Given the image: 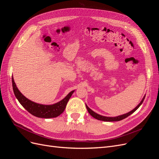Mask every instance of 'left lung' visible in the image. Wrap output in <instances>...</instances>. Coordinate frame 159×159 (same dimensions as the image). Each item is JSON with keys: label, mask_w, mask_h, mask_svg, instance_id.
Masks as SVG:
<instances>
[{"label": "left lung", "mask_w": 159, "mask_h": 159, "mask_svg": "<svg viewBox=\"0 0 159 159\" xmlns=\"http://www.w3.org/2000/svg\"><path fill=\"white\" fill-rule=\"evenodd\" d=\"M145 95L144 96V98H143V99L141 100V102L139 103V104L137 105V106L133 109L132 111H131L126 113V114H123V115H119V116H117V117H105V116H103V115H99L98 113H96L95 112H94L93 111L91 110L90 108L88 107V106L87 105H86V108H87L88 111L89 113L93 117H94L95 119H98V120H100V121H121V120L123 119H125L126 117H127L128 116H129L130 115H131L133 113H134L135 111L141 106V105L143 103L144 99H145Z\"/></svg>", "instance_id": "obj_1"}]
</instances>
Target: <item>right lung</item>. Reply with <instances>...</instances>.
Instances as JSON below:
<instances>
[{
  "label": "right lung",
  "mask_w": 159,
  "mask_h": 159,
  "mask_svg": "<svg viewBox=\"0 0 159 159\" xmlns=\"http://www.w3.org/2000/svg\"><path fill=\"white\" fill-rule=\"evenodd\" d=\"M12 82L14 93L18 100V102L22 105L23 107H25V109H26L30 113H31L34 116L40 118L48 119L59 116L60 114L64 112L70 98L74 92V90L71 91L65 98L56 103L52 105H42L33 102L27 99L25 96H24L17 88L12 76Z\"/></svg>",
  "instance_id": "1"
}]
</instances>
